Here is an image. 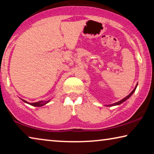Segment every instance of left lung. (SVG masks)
Masks as SVG:
<instances>
[{
	"label": "left lung",
	"instance_id": "1",
	"mask_svg": "<svg viewBox=\"0 0 154 154\" xmlns=\"http://www.w3.org/2000/svg\"><path fill=\"white\" fill-rule=\"evenodd\" d=\"M136 87H137V85H136V87L134 88V89L133 90V91L131 92V93L128 95V96H127V97H125V98H124V99H123L122 100H121V101H118V102H116V103H113V104H112V105H108V106H117V105H120V104H121L122 103H123L124 101H125L127 99H128L130 98V97L131 96V95H132V94L134 93V91H135V90H136Z\"/></svg>",
	"mask_w": 154,
	"mask_h": 154
}]
</instances>
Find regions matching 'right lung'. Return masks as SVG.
Returning <instances> with one entry per match:
<instances>
[{
    "mask_svg": "<svg viewBox=\"0 0 154 154\" xmlns=\"http://www.w3.org/2000/svg\"><path fill=\"white\" fill-rule=\"evenodd\" d=\"M22 100H23V101L24 102V103H28V104H29V105H31V106H35V107H41V106H44V105L46 104V103H48V101H38V102H35V103H28L27 101H24V100H23V99H22Z\"/></svg>",
    "mask_w": 154,
    "mask_h": 154,
    "instance_id": "obj_1",
    "label": "right lung"
}]
</instances>
